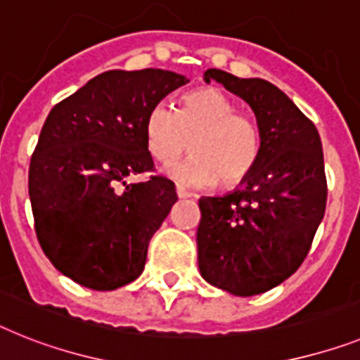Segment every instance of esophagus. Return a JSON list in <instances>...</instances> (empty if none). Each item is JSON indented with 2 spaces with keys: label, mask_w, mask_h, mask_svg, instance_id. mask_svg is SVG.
I'll use <instances>...</instances> for the list:
<instances>
[{
  "label": "esophagus",
  "mask_w": 360,
  "mask_h": 360,
  "mask_svg": "<svg viewBox=\"0 0 360 360\" xmlns=\"http://www.w3.org/2000/svg\"><path fill=\"white\" fill-rule=\"evenodd\" d=\"M175 192H177V195H179V198H183V199L192 198V192H190V190H186L183 185L175 186Z\"/></svg>",
  "instance_id": "34e87169"
}]
</instances>
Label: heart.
<instances>
[{"mask_svg":"<svg viewBox=\"0 0 360 360\" xmlns=\"http://www.w3.org/2000/svg\"><path fill=\"white\" fill-rule=\"evenodd\" d=\"M219 89L203 87L181 98L179 111L159 102L144 122L146 146L162 165L188 150L192 155L168 168L183 185L234 186L247 179L259 157L262 134L256 119L236 111Z\"/></svg>","mask_w":360,"mask_h":360,"instance_id":"b5f03b06","label":"heart"}]
</instances>
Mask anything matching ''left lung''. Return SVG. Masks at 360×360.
Instances as JSON below:
<instances>
[{
	"instance_id": "1",
	"label": "left lung",
	"mask_w": 360,
	"mask_h": 360,
	"mask_svg": "<svg viewBox=\"0 0 360 360\" xmlns=\"http://www.w3.org/2000/svg\"><path fill=\"white\" fill-rule=\"evenodd\" d=\"M252 108L262 134L255 168L223 198H201V276L238 297H252L297 273L326 210L324 153L315 124L285 93L262 78L207 69Z\"/></svg>"
}]
</instances>
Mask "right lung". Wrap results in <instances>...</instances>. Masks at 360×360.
Returning a JSON list of instances; mask_svg holds the SVG:
<instances>
[{
    "instance_id": "obj_1",
    "label": "right lung",
    "mask_w": 360,
    "mask_h": 360,
    "mask_svg": "<svg viewBox=\"0 0 360 360\" xmlns=\"http://www.w3.org/2000/svg\"><path fill=\"white\" fill-rule=\"evenodd\" d=\"M188 78L165 69L105 71L54 105L29 166L34 231L45 256L84 288L134 282L148 243L177 201L146 146L148 111Z\"/></svg>"
}]
</instances>
